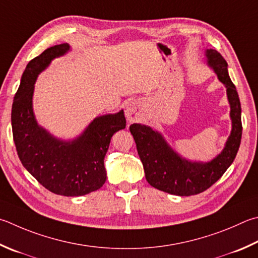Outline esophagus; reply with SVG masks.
<instances>
[{
    "instance_id": "obj_1",
    "label": "esophagus",
    "mask_w": 258,
    "mask_h": 258,
    "mask_svg": "<svg viewBox=\"0 0 258 258\" xmlns=\"http://www.w3.org/2000/svg\"><path fill=\"white\" fill-rule=\"evenodd\" d=\"M125 116L130 123H134V121L142 119L143 113H142L141 106L139 105L138 101H130L128 104L126 105Z\"/></svg>"
}]
</instances>
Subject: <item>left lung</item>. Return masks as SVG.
I'll return each instance as SVG.
<instances>
[{
  "label": "left lung",
  "mask_w": 258,
  "mask_h": 258,
  "mask_svg": "<svg viewBox=\"0 0 258 258\" xmlns=\"http://www.w3.org/2000/svg\"><path fill=\"white\" fill-rule=\"evenodd\" d=\"M205 56L207 64L226 87L230 105L231 133L217 157L208 162L188 160L178 154L158 131L142 124L130 126L149 184L178 196L200 194L219 180L235 160L241 141V106L228 74V64L215 49H207Z\"/></svg>",
  "instance_id": "left-lung-1"
}]
</instances>
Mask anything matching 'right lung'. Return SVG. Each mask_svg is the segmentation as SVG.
I'll use <instances>...</instances> for the list:
<instances>
[{
    "mask_svg": "<svg viewBox=\"0 0 258 258\" xmlns=\"http://www.w3.org/2000/svg\"><path fill=\"white\" fill-rule=\"evenodd\" d=\"M70 49L69 44L55 45L28 63L13 99L11 123L19 159L39 184L57 195L82 196L105 184L104 159L110 139L125 128L126 119L124 110L98 116L78 138L68 141L37 123L32 109L37 77Z\"/></svg>",
    "mask_w": 258,
    "mask_h": 258,
    "instance_id": "1",
    "label": "right lung"
}]
</instances>
